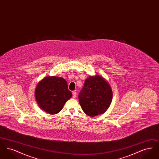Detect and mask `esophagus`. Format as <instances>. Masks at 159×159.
I'll return each instance as SVG.
<instances>
[{
	"label": "esophagus",
	"mask_w": 159,
	"mask_h": 159,
	"mask_svg": "<svg viewBox=\"0 0 159 159\" xmlns=\"http://www.w3.org/2000/svg\"><path fill=\"white\" fill-rule=\"evenodd\" d=\"M72 95H73V98H76V96H77V93H76V92L75 91H73V92H72Z\"/></svg>",
	"instance_id": "obj_1"
}]
</instances>
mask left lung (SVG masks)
Returning a JSON list of instances; mask_svg holds the SVG:
<instances>
[{"label":"left lung","mask_w":159,"mask_h":159,"mask_svg":"<svg viewBox=\"0 0 159 159\" xmlns=\"http://www.w3.org/2000/svg\"><path fill=\"white\" fill-rule=\"evenodd\" d=\"M113 93L106 80L100 76L86 79L79 94V100L84 113L91 117L104 113L111 102Z\"/></svg>","instance_id":"1"}]
</instances>
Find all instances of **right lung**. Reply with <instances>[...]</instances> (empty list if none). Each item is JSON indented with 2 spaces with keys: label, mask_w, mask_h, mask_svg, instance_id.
I'll list each match as a JSON object with an SVG mask.
<instances>
[{
  "label": "right lung",
  "mask_w": 159,
  "mask_h": 159,
  "mask_svg": "<svg viewBox=\"0 0 159 159\" xmlns=\"http://www.w3.org/2000/svg\"><path fill=\"white\" fill-rule=\"evenodd\" d=\"M71 96L65 79L55 76L46 77L39 83L35 90L38 105L50 114L59 113Z\"/></svg>",
  "instance_id": "right-lung-1"
}]
</instances>
